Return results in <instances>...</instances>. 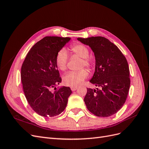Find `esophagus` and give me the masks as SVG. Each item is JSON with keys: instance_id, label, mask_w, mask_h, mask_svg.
Listing matches in <instances>:
<instances>
[{"instance_id": "obj_1", "label": "esophagus", "mask_w": 149, "mask_h": 149, "mask_svg": "<svg viewBox=\"0 0 149 149\" xmlns=\"http://www.w3.org/2000/svg\"><path fill=\"white\" fill-rule=\"evenodd\" d=\"M78 88L77 87V86H72V87H71V91H76V89H77Z\"/></svg>"}]
</instances>
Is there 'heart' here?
<instances>
[{"instance_id":"b5f03b06","label":"heart","mask_w":149,"mask_h":149,"mask_svg":"<svg viewBox=\"0 0 149 149\" xmlns=\"http://www.w3.org/2000/svg\"><path fill=\"white\" fill-rule=\"evenodd\" d=\"M71 50L75 55L82 58L80 68L86 67L89 70L93 68V62L89 58V51L86 46L81 43H75L71 46ZM68 60L67 52L65 49L62 48L58 52L56 56L55 63L58 69L61 71H65L67 68V63ZM88 77V72L86 70L78 71H70L63 76V83L66 86H75L82 84L84 81Z\"/></svg>"}]
</instances>
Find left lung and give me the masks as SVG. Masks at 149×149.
<instances>
[{
  "label": "left lung",
  "instance_id": "8db88e82",
  "mask_svg": "<svg viewBox=\"0 0 149 149\" xmlns=\"http://www.w3.org/2000/svg\"><path fill=\"white\" fill-rule=\"evenodd\" d=\"M89 46L95 56V71L89 81L97 87L87 88L84 99L87 109L98 117H109L123 106L130 88L129 68L120 49L102 37L78 38Z\"/></svg>",
  "mask_w": 149,
  "mask_h": 149
}]
</instances>
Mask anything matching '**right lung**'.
Returning <instances> with one entry per match:
<instances>
[{
    "mask_svg": "<svg viewBox=\"0 0 149 149\" xmlns=\"http://www.w3.org/2000/svg\"><path fill=\"white\" fill-rule=\"evenodd\" d=\"M71 38L45 37L31 47L21 68V79L25 97L40 116L54 117L65 110L70 88L56 86L61 82L55 63L58 52ZM55 88L54 92L51 89Z\"/></svg>",
    "mask_w": 149,
    "mask_h": 149,
    "instance_id": "obj_1",
    "label": "right lung"
}]
</instances>
